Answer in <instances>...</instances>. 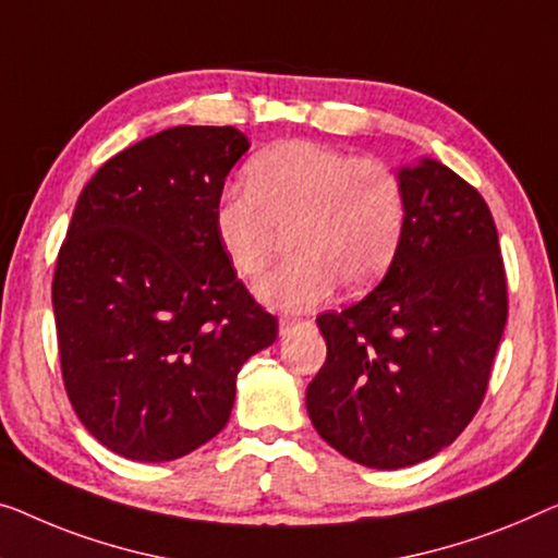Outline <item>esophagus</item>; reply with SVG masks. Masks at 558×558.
Wrapping results in <instances>:
<instances>
[{"label": "esophagus", "mask_w": 558, "mask_h": 558, "mask_svg": "<svg viewBox=\"0 0 558 558\" xmlns=\"http://www.w3.org/2000/svg\"><path fill=\"white\" fill-rule=\"evenodd\" d=\"M303 326H307V323L303 318H288V315H282L280 318V336H293L295 330H301Z\"/></svg>", "instance_id": "esophagus-1"}]
</instances>
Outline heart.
Here are the masks:
<instances>
[{
  "label": "heart",
  "mask_w": 558,
  "mask_h": 558,
  "mask_svg": "<svg viewBox=\"0 0 558 558\" xmlns=\"http://www.w3.org/2000/svg\"><path fill=\"white\" fill-rule=\"evenodd\" d=\"M245 193L215 207V232L240 278H260L282 235L293 257L257 286L268 305L307 311L343 282L376 286L393 265L409 226V197L398 172L378 157L282 140L247 165Z\"/></svg>",
  "instance_id": "obj_1"
}]
</instances>
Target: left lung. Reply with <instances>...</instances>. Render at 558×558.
<instances>
[{"label":"left lung","mask_w":558,"mask_h":558,"mask_svg":"<svg viewBox=\"0 0 558 558\" xmlns=\"http://www.w3.org/2000/svg\"><path fill=\"white\" fill-rule=\"evenodd\" d=\"M401 251L380 286L318 315L328 359L305 393L318 434L371 469H403L453 444L484 403L509 318L494 215L436 160L398 174Z\"/></svg>","instance_id":"obj_1"}]
</instances>
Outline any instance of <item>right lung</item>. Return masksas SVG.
Listing matches in <instances>:
<instances>
[{
    "label": "right lung",
    "mask_w": 558,
    "mask_h": 558,
    "mask_svg": "<svg viewBox=\"0 0 558 558\" xmlns=\"http://www.w3.org/2000/svg\"><path fill=\"white\" fill-rule=\"evenodd\" d=\"M247 147L235 128L162 130L110 157L74 205L52 278L62 380L124 459L172 461L218 436L238 371L278 338L215 232Z\"/></svg>",
    "instance_id": "right-lung-1"
}]
</instances>
